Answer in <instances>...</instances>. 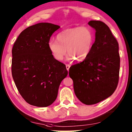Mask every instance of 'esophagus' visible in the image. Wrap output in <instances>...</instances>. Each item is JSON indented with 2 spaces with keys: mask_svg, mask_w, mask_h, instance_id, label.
<instances>
[{
  "mask_svg": "<svg viewBox=\"0 0 132 132\" xmlns=\"http://www.w3.org/2000/svg\"><path fill=\"white\" fill-rule=\"evenodd\" d=\"M66 69L68 70V71L69 70V69H70V66L69 64H66Z\"/></svg>",
  "mask_w": 132,
  "mask_h": 132,
  "instance_id": "obj_1",
  "label": "esophagus"
}]
</instances>
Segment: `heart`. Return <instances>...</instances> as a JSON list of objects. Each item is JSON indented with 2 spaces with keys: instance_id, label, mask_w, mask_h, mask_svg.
<instances>
[{
  "instance_id": "obj_1",
  "label": "heart",
  "mask_w": 132,
  "mask_h": 132,
  "mask_svg": "<svg viewBox=\"0 0 132 132\" xmlns=\"http://www.w3.org/2000/svg\"><path fill=\"white\" fill-rule=\"evenodd\" d=\"M58 41L54 39L49 40L48 46L54 58L61 61L66 54L68 59L76 58L78 61H83L89 56L92 48L93 35L89 28L81 26L67 29L56 36Z\"/></svg>"
}]
</instances>
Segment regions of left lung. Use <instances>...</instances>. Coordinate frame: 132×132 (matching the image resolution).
Here are the masks:
<instances>
[{
	"label": "left lung",
	"instance_id": "1",
	"mask_svg": "<svg viewBox=\"0 0 132 132\" xmlns=\"http://www.w3.org/2000/svg\"><path fill=\"white\" fill-rule=\"evenodd\" d=\"M95 30V41L83 62L71 66L69 76L73 81L74 93L87 105H92L112 95L119 80L120 57L118 43L106 23L88 22Z\"/></svg>",
	"mask_w": 132,
	"mask_h": 132
}]
</instances>
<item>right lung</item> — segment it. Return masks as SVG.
<instances>
[{
    "label": "right lung",
    "mask_w": 132,
    "mask_h": 132,
    "mask_svg": "<svg viewBox=\"0 0 132 132\" xmlns=\"http://www.w3.org/2000/svg\"><path fill=\"white\" fill-rule=\"evenodd\" d=\"M60 28L41 22L25 29L12 49V76L25 101L47 107L56 100L59 85L68 75L65 64L55 59L48 46L50 37Z\"/></svg>",
    "instance_id": "1"
}]
</instances>
